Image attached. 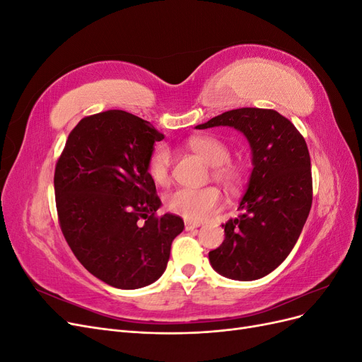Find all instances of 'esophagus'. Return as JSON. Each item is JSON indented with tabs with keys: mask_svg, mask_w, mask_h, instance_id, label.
I'll return each mask as SVG.
<instances>
[{
	"mask_svg": "<svg viewBox=\"0 0 362 362\" xmlns=\"http://www.w3.org/2000/svg\"><path fill=\"white\" fill-rule=\"evenodd\" d=\"M184 225H185V229H187V231H190V229H194V228H199V226H201L199 222H192V221H185Z\"/></svg>",
	"mask_w": 362,
	"mask_h": 362,
	"instance_id": "obj_1",
	"label": "esophagus"
}]
</instances>
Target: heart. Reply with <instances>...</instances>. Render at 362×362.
Returning a JSON list of instances; mask_svg holds the SVG:
<instances>
[{"mask_svg": "<svg viewBox=\"0 0 362 362\" xmlns=\"http://www.w3.org/2000/svg\"><path fill=\"white\" fill-rule=\"evenodd\" d=\"M189 148L206 164L213 166V178L226 189H235L243 180L242 168L229 163L228 145L213 136H196L189 140ZM172 156L168 146L158 145L148 160L149 177L157 184H166L170 177ZM222 204V194L216 187L178 189L166 198V206L175 214L193 222H202L214 216Z\"/></svg>", "mask_w": 362, "mask_h": 362, "instance_id": "obj_1", "label": "heart"}]
</instances>
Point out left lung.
I'll return each mask as SVG.
<instances>
[{"instance_id": "left-lung-1", "label": "left lung", "mask_w": 362, "mask_h": 362, "mask_svg": "<svg viewBox=\"0 0 362 362\" xmlns=\"http://www.w3.org/2000/svg\"><path fill=\"white\" fill-rule=\"evenodd\" d=\"M231 127L250 146L252 169L240 214L222 225L225 240L208 254L211 267L234 281L269 275L288 257L313 204L311 160L287 117L267 108H237L196 125Z\"/></svg>"}]
</instances>
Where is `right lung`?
<instances>
[{
    "instance_id": "1",
    "label": "right lung",
    "mask_w": 362,
    "mask_h": 362,
    "mask_svg": "<svg viewBox=\"0 0 362 362\" xmlns=\"http://www.w3.org/2000/svg\"><path fill=\"white\" fill-rule=\"evenodd\" d=\"M164 134L122 110L81 119L54 173L62 233L93 276L122 290L156 282L166 270L182 218L166 213L148 160Z\"/></svg>"
}]
</instances>
